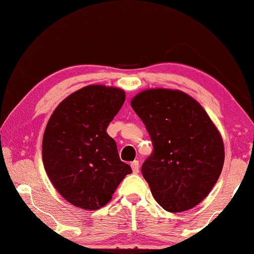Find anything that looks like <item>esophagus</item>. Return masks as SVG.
<instances>
[{
    "instance_id": "obj_1",
    "label": "esophagus",
    "mask_w": 254,
    "mask_h": 254,
    "mask_svg": "<svg viewBox=\"0 0 254 254\" xmlns=\"http://www.w3.org/2000/svg\"><path fill=\"white\" fill-rule=\"evenodd\" d=\"M130 167H132V170H133V173H139V170H140V165H139V161H137V160L133 161L132 164H130Z\"/></svg>"
}]
</instances>
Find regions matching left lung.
I'll use <instances>...</instances> for the list:
<instances>
[{
  "label": "left lung",
  "mask_w": 254,
  "mask_h": 254,
  "mask_svg": "<svg viewBox=\"0 0 254 254\" xmlns=\"http://www.w3.org/2000/svg\"><path fill=\"white\" fill-rule=\"evenodd\" d=\"M130 105L154 147L141 172L156 202L173 213L193 208L223 170L225 148L218 128L196 100L178 89L142 90Z\"/></svg>",
  "instance_id": "left-lung-1"
}]
</instances>
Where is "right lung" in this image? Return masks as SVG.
Wrapping results in <instances>:
<instances>
[{
    "label": "right lung",
    "instance_id": "obj_1",
    "mask_svg": "<svg viewBox=\"0 0 254 254\" xmlns=\"http://www.w3.org/2000/svg\"><path fill=\"white\" fill-rule=\"evenodd\" d=\"M125 99L126 94L117 87L90 84L67 96L49 118L42 141L43 166L55 190L76 207H103L132 173L107 134Z\"/></svg>",
    "mask_w": 254,
    "mask_h": 254
}]
</instances>
